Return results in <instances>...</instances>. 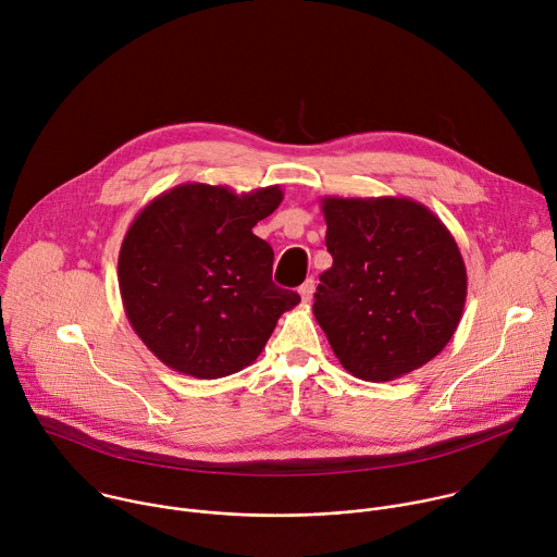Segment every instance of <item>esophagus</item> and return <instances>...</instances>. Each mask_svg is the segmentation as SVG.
<instances>
[{
	"instance_id": "1",
	"label": "esophagus",
	"mask_w": 557,
	"mask_h": 557,
	"mask_svg": "<svg viewBox=\"0 0 557 557\" xmlns=\"http://www.w3.org/2000/svg\"><path fill=\"white\" fill-rule=\"evenodd\" d=\"M312 293H314V280L308 277V280L299 286V295H301L304 301H310V299H312Z\"/></svg>"
}]
</instances>
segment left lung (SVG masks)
Segmentation results:
<instances>
[{
  "label": "left lung",
  "instance_id": "8db88e82",
  "mask_svg": "<svg viewBox=\"0 0 557 557\" xmlns=\"http://www.w3.org/2000/svg\"><path fill=\"white\" fill-rule=\"evenodd\" d=\"M333 267L312 312L339 363L394 381L432 361L458 329L467 271L449 228L412 198L324 196Z\"/></svg>",
  "mask_w": 557,
  "mask_h": 557
}]
</instances>
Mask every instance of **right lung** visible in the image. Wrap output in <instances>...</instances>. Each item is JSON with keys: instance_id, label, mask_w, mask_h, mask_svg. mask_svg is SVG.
<instances>
[{"instance_id": "1", "label": "right lung", "mask_w": 557, "mask_h": 557, "mask_svg": "<svg viewBox=\"0 0 557 557\" xmlns=\"http://www.w3.org/2000/svg\"><path fill=\"white\" fill-rule=\"evenodd\" d=\"M284 194L185 183L129 224L119 288L134 333L168 368L220 379L251 366L299 295L273 284V249L253 233Z\"/></svg>"}]
</instances>
